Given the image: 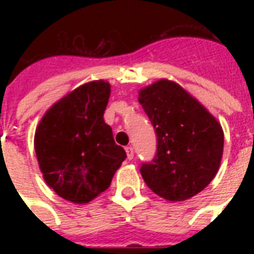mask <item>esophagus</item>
<instances>
[{
	"instance_id": "esophagus-1",
	"label": "esophagus",
	"mask_w": 254,
	"mask_h": 254,
	"mask_svg": "<svg viewBox=\"0 0 254 254\" xmlns=\"http://www.w3.org/2000/svg\"><path fill=\"white\" fill-rule=\"evenodd\" d=\"M125 150H127V159H129V161H131V159H133V157H134V151H133V147L127 146V149H125Z\"/></svg>"
}]
</instances>
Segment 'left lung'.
<instances>
[{
	"label": "left lung",
	"instance_id": "8db88e82",
	"mask_svg": "<svg viewBox=\"0 0 254 254\" xmlns=\"http://www.w3.org/2000/svg\"><path fill=\"white\" fill-rule=\"evenodd\" d=\"M138 101L157 134V153L139 169L154 193L170 201L195 196L220 166L224 133L217 120L175 81L162 79L139 91Z\"/></svg>",
	"mask_w": 254,
	"mask_h": 254
}]
</instances>
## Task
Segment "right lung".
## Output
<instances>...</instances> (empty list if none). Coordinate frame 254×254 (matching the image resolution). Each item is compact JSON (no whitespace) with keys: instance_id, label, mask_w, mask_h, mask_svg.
<instances>
[{"instance_id":"1","label":"right lung","mask_w":254,"mask_h":254,"mask_svg":"<svg viewBox=\"0 0 254 254\" xmlns=\"http://www.w3.org/2000/svg\"><path fill=\"white\" fill-rule=\"evenodd\" d=\"M109 96L108 81L85 83L54 104L35 130L34 147L46 183L76 204L104 192L127 158L104 121Z\"/></svg>"}]
</instances>
